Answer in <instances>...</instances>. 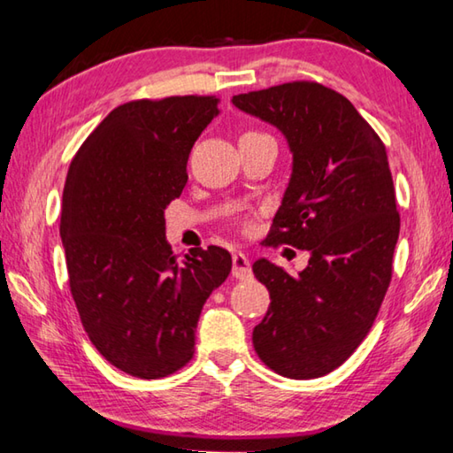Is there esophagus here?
I'll return each instance as SVG.
<instances>
[{"label": "esophagus", "instance_id": "esophagus-1", "mask_svg": "<svg viewBox=\"0 0 453 453\" xmlns=\"http://www.w3.org/2000/svg\"><path fill=\"white\" fill-rule=\"evenodd\" d=\"M232 265H234V278L237 280H250L251 278V262L248 256L242 254V251H235L232 256Z\"/></svg>", "mask_w": 453, "mask_h": 453}]
</instances>
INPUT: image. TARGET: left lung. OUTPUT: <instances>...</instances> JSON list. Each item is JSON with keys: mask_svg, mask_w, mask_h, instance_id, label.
<instances>
[{"mask_svg": "<svg viewBox=\"0 0 453 453\" xmlns=\"http://www.w3.org/2000/svg\"><path fill=\"white\" fill-rule=\"evenodd\" d=\"M232 104L278 127L291 151L265 243L310 251L296 275L265 257L254 264L272 303L251 340L283 378H321L364 342L392 281L400 213L388 153L349 99L319 83H283Z\"/></svg>", "mask_w": 453, "mask_h": 453, "instance_id": "1", "label": "left lung"}]
</instances>
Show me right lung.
I'll list each match as a JSON object with an SVG mask.
<instances>
[{"label": "right lung", "instance_id": "right-lung-1", "mask_svg": "<svg viewBox=\"0 0 453 453\" xmlns=\"http://www.w3.org/2000/svg\"><path fill=\"white\" fill-rule=\"evenodd\" d=\"M218 97L137 99L116 107L75 153L59 235L70 289L91 343L118 370L165 378L194 357L199 313L232 272L224 248L178 262L164 211Z\"/></svg>", "mask_w": 453, "mask_h": 453}]
</instances>
